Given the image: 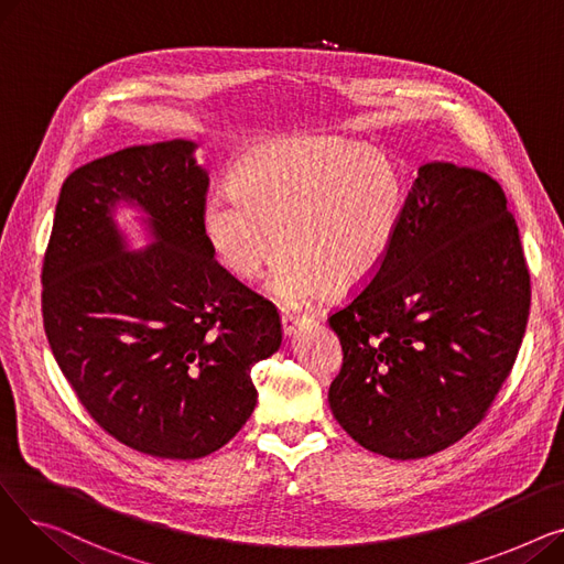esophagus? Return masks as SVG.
<instances>
[{
    "mask_svg": "<svg viewBox=\"0 0 564 564\" xmlns=\"http://www.w3.org/2000/svg\"><path fill=\"white\" fill-rule=\"evenodd\" d=\"M306 322H311V317L308 315H300V313H281V327H283V334H294L297 332L302 324H306Z\"/></svg>",
    "mask_w": 564,
    "mask_h": 564,
    "instance_id": "34e87169",
    "label": "esophagus"
}]
</instances>
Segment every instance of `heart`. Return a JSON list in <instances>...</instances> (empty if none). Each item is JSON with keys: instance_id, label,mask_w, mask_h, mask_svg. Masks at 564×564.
Here are the masks:
<instances>
[{"instance_id": "1", "label": "heart", "mask_w": 564, "mask_h": 564, "mask_svg": "<svg viewBox=\"0 0 564 564\" xmlns=\"http://www.w3.org/2000/svg\"><path fill=\"white\" fill-rule=\"evenodd\" d=\"M406 200L391 155L343 139H300L251 151L232 171L230 192L205 200L200 224L224 270L242 281L258 276L281 242L272 290L302 304L324 288L345 294L375 279Z\"/></svg>"}]
</instances>
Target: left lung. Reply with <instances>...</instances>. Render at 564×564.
Returning <instances> with one entry per match:
<instances>
[{
	"label": "left lung",
	"mask_w": 564,
	"mask_h": 564,
	"mask_svg": "<svg viewBox=\"0 0 564 564\" xmlns=\"http://www.w3.org/2000/svg\"><path fill=\"white\" fill-rule=\"evenodd\" d=\"M530 272L502 187L485 171L425 164L381 270L329 313L343 366L340 427L370 453L421 459L476 430L525 334Z\"/></svg>",
	"instance_id": "obj_1"
}]
</instances>
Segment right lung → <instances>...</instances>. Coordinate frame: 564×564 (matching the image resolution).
I'll return each instance as SVG.
<instances>
[{"label": "right lung", "instance_id": "add662e5", "mask_svg": "<svg viewBox=\"0 0 564 564\" xmlns=\"http://www.w3.org/2000/svg\"><path fill=\"white\" fill-rule=\"evenodd\" d=\"M194 143L132 145L75 169L43 258V327L84 409L162 459L219 451L258 400L251 368L281 345L276 306L217 262ZM134 197L162 243L123 254L108 205Z\"/></svg>", "mask_w": 564, "mask_h": 564}]
</instances>
